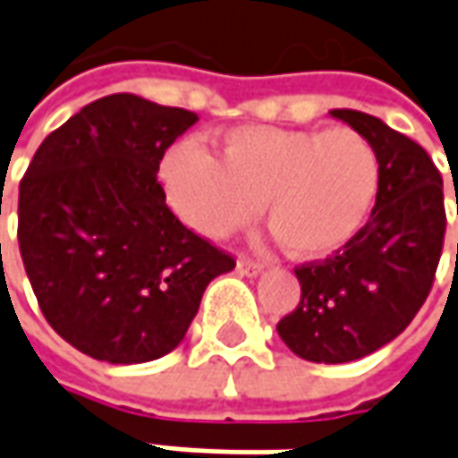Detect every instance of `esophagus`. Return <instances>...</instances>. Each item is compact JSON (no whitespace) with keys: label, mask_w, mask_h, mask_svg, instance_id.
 <instances>
[{"label":"esophagus","mask_w":458,"mask_h":458,"mask_svg":"<svg viewBox=\"0 0 458 458\" xmlns=\"http://www.w3.org/2000/svg\"><path fill=\"white\" fill-rule=\"evenodd\" d=\"M238 274L241 276H259L260 271H263V263L259 260H250V259H238Z\"/></svg>","instance_id":"34e87169"}]
</instances>
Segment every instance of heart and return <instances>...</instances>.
Masks as SVG:
<instances>
[{
	"label": "heart",
	"mask_w": 458,
	"mask_h": 458,
	"mask_svg": "<svg viewBox=\"0 0 458 458\" xmlns=\"http://www.w3.org/2000/svg\"><path fill=\"white\" fill-rule=\"evenodd\" d=\"M159 184L192 230L223 238L268 225L296 259L335 256L355 241L380 190V157L355 129L241 126L223 136L220 157L184 139L159 159Z\"/></svg>",
	"instance_id": "1"
}]
</instances>
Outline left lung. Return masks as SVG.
<instances>
[{
    "mask_svg": "<svg viewBox=\"0 0 458 458\" xmlns=\"http://www.w3.org/2000/svg\"><path fill=\"white\" fill-rule=\"evenodd\" d=\"M329 114L370 139L380 157V190L352 243L293 268L301 301L276 332L296 357L339 365L380 350L413 322L434 284L446 213L444 180L423 147L370 114Z\"/></svg>",
    "mask_w": 458,
    "mask_h": 458,
    "instance_id": "8db88e82",
    "label": "left lung"
}]
</instances>
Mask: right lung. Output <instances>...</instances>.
I'll list each match as a JSON object with an SVG mask.
<instances>
[{
  "label": "right lung",
  "instance_id": "obj_1",
  "mask_svg": "<svg viewBox=\"0 0 458 458\" xmlns=\"http://www.w3.org/2000/svg\"><path fill=\"white\" fill-rule=\"evenodd\" d=\"M198 114L134 93L83 106L47 136L20 182V253L45 319L111 365L180 344L208 284L235 268L184 228L157 182Z\"/></svg>",
  "mask_w": 458,
  "mask_h": 458
}]
</instances>
